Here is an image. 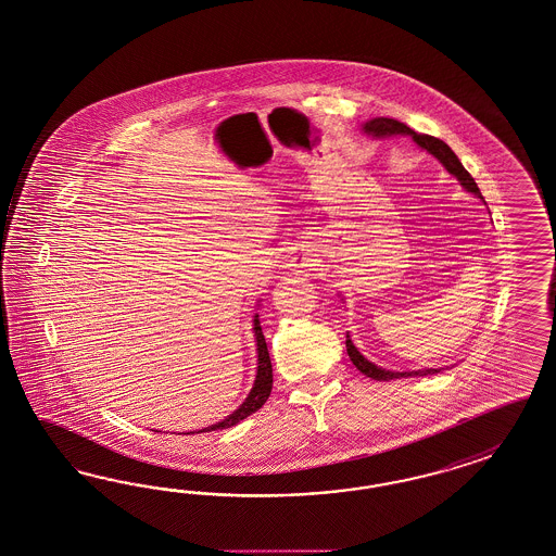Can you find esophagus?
Masks as SVG:
<instances>
[{"label": "esophagus", "mask_w": 556, "mask_h": 556, "mask_svg": "<svg viewBox=\"0 0 556 556\" xmlns=\"http://www.w3.org/2000/svg\"><path fill=\"white\" fill-rule=\"evenodd\" d=\"M288 267L295 268V270L307 267L306 254H302V252H295V254H291V256H289Z\"/></svg>", "instance_id": "obj_1"}]
</instances>
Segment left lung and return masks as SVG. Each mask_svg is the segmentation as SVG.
Returning a JSON list of instances; mask_svg holds the SVG:
<instances>
[{
  "mask_svg": "<svg viewBox=\"0 0 556 556\" xmlns=\"http://www.w3.org/2000/svg\"><path fill=\"white\" fill-rule=\"evenodd\" d=\"M365 134L374 135V137H386V135H410L422 150H427L429 153H433L441 164L445 166V170L450 174H454L459 180V185L468 192H475L477 197L482 199L479 187L475 182V178L468 174V170L462 166V162L458 160V155L450 150L447 143H443L438 137H431V135L415 134L410 127H406L401 121H394V118H374L369 123H365ZM346 353L351 357L353 365L365 374L367 378H374V380H392V378H406V376H429V374H440L441 369H417V371H386L382 367H378L371 362H367L364 355L357 351V346L351 343L349 334H346Z\"/></svg>",
  "mask_w": 556,
  "mask_h": 556,
  "instance_id": "left-lung-1",
  "label": "left lung"
}]
</instances>
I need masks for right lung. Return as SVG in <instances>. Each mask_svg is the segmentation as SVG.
Here are the masks:
<instances>
[{
  "instance_id": "right-lung-1",
  "label": "right lung",
  "mask_w": 556,
  "mask_h": 556,
  "mask_svg": "<svg viewBox=\"0 0 556 556\" xmlns=\"http://www.w3.org/2000/svg\"><path fill=\"white\" fill-rule=\"evenodd\" d=\"M254 337H256V351H258V371H256V380H254V386L250 390L249 399L242 403L238 410H233L228 419L201 429V433L203 431H215V429H228V427L236 425V422L244 421L247 417H250L252 413H256L263 404L267 403L268 394L273 390V365H270L267 341H265V334L261 330L258 316H254Z\"/></svg>"
}]
</instances>
